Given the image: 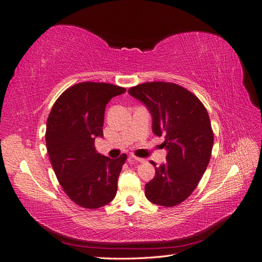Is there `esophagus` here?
Masks as SVG:
<instances>
[{
	"mask_svg": "<svg viewBox=\"0 0 262 262\" xmlns=\"http://www.w3.org/2000/svg\"><path fill=\"white\" fill-rule=\"evenodd\" d=\"M131 158L133 161H136L138 163H145L146 162V160H144V158H140V157H136V156H132Z\"/></svg>",
	"mask_w": 262,
	"mask_h": 262,
	"instance_id": "34e87169",
	"label": "esophagus"
}]
</instances>
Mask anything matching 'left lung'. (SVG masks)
Returning <instances> with one entry per match:
<instances>
[{"label": "left lung", "mask_w": 262, "mask_h": 262, "mask_svg": "<svg viewBox=\"0 0 262 262\" xmlns=\"http://www.w3.org/2000/svg\"><path fill=\"white\" fill-rule=\"evenodd\" d=\"M128 92L147 107L152 130L165 137L167 149V162L155 167L145 195L154 204L175 207L193 192L209 165L214 141L209 114L195 95L175 83L147 82Z\"/></svg>", "instance_id": "left-lung-1"}]
</instances>
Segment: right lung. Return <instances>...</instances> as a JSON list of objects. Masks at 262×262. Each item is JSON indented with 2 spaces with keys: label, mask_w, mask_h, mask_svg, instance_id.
Returning <instances> with one entry per match:
<instances>
[{
  "label": "right lung",
  "mask_w": 262,
  "mask_h": 262,
  "mask_svg": "<svg viewBox=\"0 0 262 262\" xmlns=\"http://www.w3.org/2000/svg\"><path fill=\"white\" fill-rule=\"evenodd\" d=\"M125 89L108 83L71 86L54 102L47 120L46 144L63 191L77 205L98 209L114 200L126 155L109 158L94 146L102 137L106 105Z\"/></svg>",
  "instance_id": "add662e5"
}]
</instances>
